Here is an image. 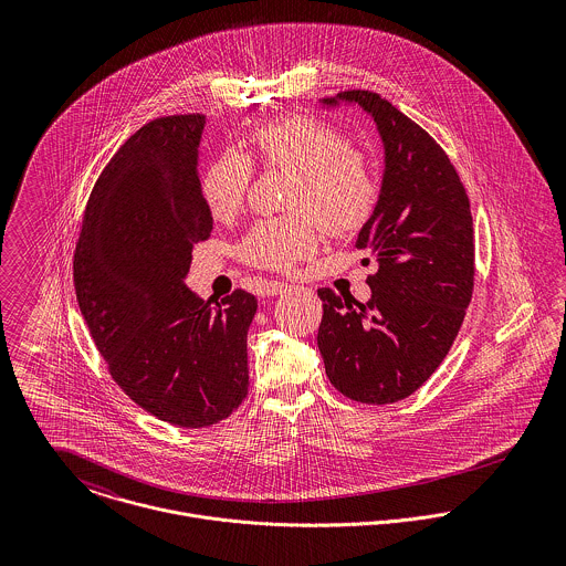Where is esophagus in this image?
I'll return each mask as SVG.
<instances>
[{
    "label": "esophagus",
    "mask_w": 566,
    "mask_h": 566,
    "mask_svg": "<svg viewBox=\"0 0 566 566\" xmlns=\"http://www.w3.org/2000/svg\"><path fill=\"white\" fill-rule=\"evenodd\" d=\"M290 290V283H283V281H265L261 285V296H279V294H285Z\"/></svg>",
    "instance_id": "34e87169"
}]
</instances>
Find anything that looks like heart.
I'll list each match as a JSON object with an SVG mask.
<instances>
[{"label":"heart","mask_w":566,"mask_h":566,"mask_svg":"<svg viewBox=\"0 0 566 566\" xmlns=\"http://www.w3.org/2000/svg\"><path fill=\"white\" fill-rule=\"evenodd\" d=\"M265 167L294 171L279 218L259 220L242 242V256L265 270L287 272L318 250V224L331 235L359 231L377 205V180L368 159L346 148L344 137L316 117L290 115L256 128L248 139ZM252 167L227 153L202 178V196L216 220H231L242 207ZM315 217L312 219L311 216Z\"/></svg>","instance_id":"heart-1"}]
</instances>
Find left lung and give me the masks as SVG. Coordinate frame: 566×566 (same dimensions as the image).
<instances>
[{"instance_id":"8db88e82","label":"left lung","mask_w":566,"mask_h":566,"mask_svg":"<svg viewBox=\"0 0 566 566\" xmlns=\"http://www.w3.org/2000/svg\"><path fill=\"white\" fill-rule=\"evenodd\" d=\"M342 104L359 106L384 146L379 198L355 242L379 272L366 305L318 290V348L344 397L395 403L433 375L464 321L475 274L471 205L442 148L397 106L370 91L321 99L328 111Z\"/></svg>"}]
</instances>
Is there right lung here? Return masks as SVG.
Segmentation results:
<instances>
[{
	"mask_svg": "<svg viewBox=\"0 0 566 566\" xmlns=\"http://www.w3.org/2000/svg\"><path fill=\"white\" fill-rule=\"evenodd\" d=\"M207 117L139 128L99 174L82 220L74 283L82 318L117 386L153 416L198 429L248 395L243 290L211 307L185 283L193 243L213 231L198 174Z\"/></svg>",
	"mask_w": 566,
	"mask_h": 566,
	"instance_id": "1",
	"label": "right lung"
}]
</instances>
